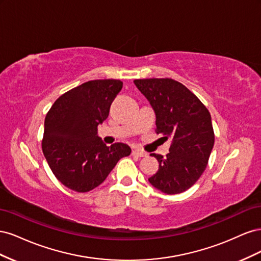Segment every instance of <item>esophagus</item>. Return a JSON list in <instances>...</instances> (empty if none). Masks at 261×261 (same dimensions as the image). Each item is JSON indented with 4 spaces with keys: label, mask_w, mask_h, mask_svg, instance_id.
<instances>
[{
    "label": "esophagus",
    "mask_w": 261,
    "mask_h": 261,
    "mask_svg": "<svg viewBox=\"0 0 261 261\" xmlns=\"http://www.w3.org/2000/svg\"><path fill=\"white\" fill-rule=\"evenodd\" d=\"M132 154L134 155V156H139V158H141V156H145V155H147L145 152H143V151H140V150H133L132 151Z\"/></svg>",
    "instance_id": "esophagus-1"
}]
</instances>
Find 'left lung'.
Here are the masks:
<instances>
[{"label":"left lung","instance_id":"1","mask_svg":"<svg viewBox=\"0 0 261 261\" xmlns=\"http://www.w3.org/2000/svg\"><path fill=\"white\" fill-rule=\"evenodd\" d=\"M134 84L153 109L156 134L171 138L167 158L150 154L159 162L150 184L169 195L183 193L206 170L215 145L211 115L191 90L171 78L135 80Z\"/></svg>","mask_w":261,"mask_h":261}]
</instances>
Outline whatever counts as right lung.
Returning a JSON list of instances; mask_svg holds the SVG:
<instances>
[{"instance_id":"add662e5","label":"right lung","mask_w":261,"mask_h":261,"mask_svg":"<svg viewBox=\"0 0 261 261\" xmlns=\"http://www.w3.org/2000/svg\"><path fill=\"white\" fill-rule=\"evenodd\" d=\"M122 87L117 80L84 83L62 94L45 116L43 154L55 177L72 191L96 188L132 152L123 143L108 147L98 136V125L107 120Z\"/></svg>"}]
</instances>
